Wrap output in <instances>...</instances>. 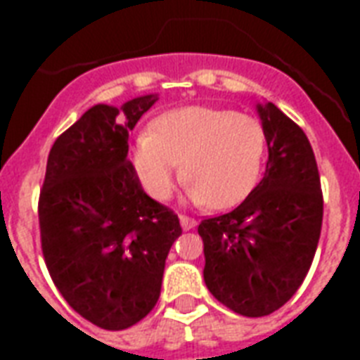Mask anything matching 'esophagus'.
I'll use <instances>...</instances> for the list:
<instances>
[{
  "label": "esophagus",
  "mask_w": 360,
  "mask_h": 360,
  "mask_svg": "<svg viewBox=\"0 0 360 360\" xmlns=\"http://www.w3.org/2000/svg\"><path fill=\"white\" fill-rule=\"evenodd\" d=\"M179 221H181V227H183L185 231H188V229L196 227V219L191 218V216H185V214H181Z\"/></svg>",
  "instance_id": "34e87169"
}]
</instances>
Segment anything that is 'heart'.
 <instances>
[{"label":"heart","mask_w":360,"mask_h":360,"mask_svg":"<svg viewBox=\"0 0 360 360\" xmlns=\"http://www.w3.org/2000/svg\"><path fill=\"white\" fill-rule=\"evenodd\" d=\"M264 154L266 133L257 117L187 105L162 113L150 133L139 136L133 165L144 191L156 200L172 196L183 172L191 198L221 210L245 200L257 187Z\"/></svg>","instance_id":"heart-1"}]
</instances>
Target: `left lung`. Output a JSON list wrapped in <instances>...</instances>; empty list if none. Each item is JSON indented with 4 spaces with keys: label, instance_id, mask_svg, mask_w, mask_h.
<instances>
[{
    "label": "left lung",
    "instance_id": "obj_1",
    "mask_svg": "<svg viewBox=\"0 0 360 360\" xmlns=\"http://www.w3.org/2000/svg\"><path fill=\"white\" fill-rule=\"evenodd\" d=\"M257 110L268 144L264 177L235 210L198 226L206 287L227 309L249 318L271 314L301 287L324 216L307 134L271 102Z\"/></svg>",
    "mask_w": 360,
    "mask_h": 360
}]
</instances>
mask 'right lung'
I'll return each mask as SVG.
<instances>
[{"label": "right lung", "instance_id": "obj_1", "mask_svg": "<svg viewBox=\"0 0 360 360\" xmlns=\"http://www.w3.org/2000/svg\"><path fill=\"white\" fill-rule=\"evenodd\" d=\"M156 94L90 108L53 142L38 200L42 252L71 309L125 330L156 307L177 214L150 198L127 160L129 133Z\"/></svg>", "mask_w": 360, "mask_h": 360}]
</instances>
